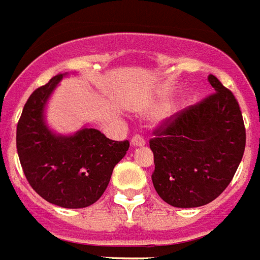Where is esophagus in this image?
<instances>
[{
    "mask_svg": "<svg viewBox=\"0 0 260 260\" xmlns=\"http://www.w3.org/2000/svg\"><path fill=\"white\" fill-rule=\"evenodd\" d=\"M131 145L134 146V147H142V146L146 145V140L143 136L135 135L132 139H131Z\"/></svg>",
    "mask_w": 260,
    "mask_h": 260,
    "instance_id": "esophagus-1",
    "label": "esophagus"
}]
</instances>
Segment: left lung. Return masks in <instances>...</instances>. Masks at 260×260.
<instances>
[{
    "label": "left lung",
    "mask_w": 260,
    "mask_h": 260,
    "mask_svg": "<svg viewBox=\"0 0 260 260\" xmlns=\"http://www.w3.org/2000/svg\"><path fill=\"white\" fill-rule=\"evenodd\" d=\"M215 93L175 114L150 140L154 154L151 180L165 203L197 208L223 193L245 150V128L238 102L212 74Z\"/></svg>",
    "instance_id": "obj_1"
}]
</instances>
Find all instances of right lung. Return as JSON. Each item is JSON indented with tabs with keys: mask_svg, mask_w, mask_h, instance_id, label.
<instances>
[{
	"mask_svg": "<svg viewBox=\"0 0 260 260\" xmlns=\"http://www.w3.org/2000/svg\"><path fill=\"white\" fill-rule=\"evenodd\" d=\"M69 73L57 74L30 95L17 122L16 147L32 189L48 203L76 209L101 199L129 142L110 140L88 125L71 135H60L49 128L45 109Z\"/></svg>",
	"mask_w": 260,
	"mask_h": 260,
	"instance_id": "obj_1",
	"label": "right lung"
}]
</instances>
